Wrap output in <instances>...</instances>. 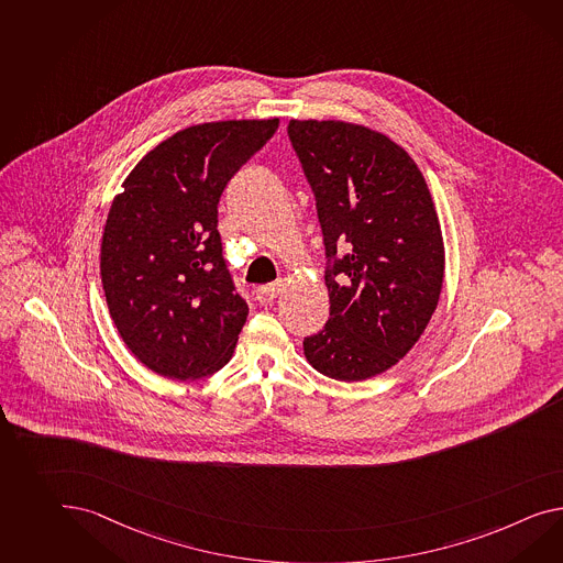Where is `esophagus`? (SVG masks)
Masks as SVG:
<instances>
[{
    "label": "esophagus",
    "instance_id": "esophagus-1",
    "mask_svg": "<svg viewBox=\"0 0 563 563\" xmlns=\"http://www.w3.org/2000/svg\"><path fill=\"white\" fill-rule=\"evenodd\" d=\"M284 286H286V284H284L282 279L275 282V284H269V286H261V288L257 289V300H260V303H263V306L274 303L275 298L282 294Z\"/></svg>",
    "mask_w": 563,
    "mask_h": 563
}]
</instances>
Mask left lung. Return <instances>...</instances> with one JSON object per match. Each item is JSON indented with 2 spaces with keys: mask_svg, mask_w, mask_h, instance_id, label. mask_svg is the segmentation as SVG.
Masks as SVG:
<instances>
[{
  "mask_svg": "<svg viewBox=\"0 0 563 563\" xmlns=\"http://www.w3.org/2000/svg\"><path fill=\"white\" fill-rule=\"evenodd\" d=\"M288 134L317 198L329 260L331 314L303 339V355L339 382L384 374L420 339L443 288L431 191L412 157L377 130L289 120Z\"/></svg>",
  "mask_w": 563,
  "mask_h": 563,
  "instance_id": "1",
  "label": "left lung"
}]
</instances>
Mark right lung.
<instances>
[{
  "label": "right lung",
  "instance_id": "1",
  "mask_svg": "<svg viewBox=\"0 0 563 563\" xmlns=\"http://www.w3.org/2000/svg\"><path fill=\"white\" fill-rule=\"evenodd\" d=\"M277 126L279 118L179 130L136 163L115 196L101 284L124 345L151 372L198 379L231 361L249 306L222 257L218 202Z\"/></svg>",
  "mask_w": 563,
  "mask_h": 563
}]
</instances>
